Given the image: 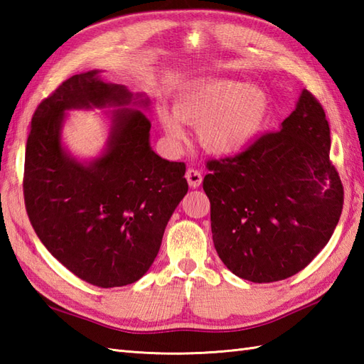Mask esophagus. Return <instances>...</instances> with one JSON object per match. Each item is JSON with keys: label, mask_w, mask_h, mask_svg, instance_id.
Here are the masks:
<instances>
[{"label": "esophagus", "mask_w": 364, "mask_h": 364, "mask_svg": "<svg viewBox=\"0 0 364 364\" xmlns=\"http://www.w3.org/2000/svg\"><path fill=\"white\" fill-rule=\"evenodd\" d=\"M186 180H188V183H189V186H191L192 189H196V188L200 186V184H202L203 176H202V173L198 172L197 168H188Z\"/></svg>", "instance_id": "esophagus-1"}]
</instances>
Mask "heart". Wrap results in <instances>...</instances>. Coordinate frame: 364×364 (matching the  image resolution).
Masks as SVG:
<instances>
[{
  "mask_svg": "<svg viewBox=\"0 0 364 364\" xmlns=\"http://www.w3.org/2000/svg\"><path fill=\"white\" fill-rule=\"evenodd\" d=\"M161 123L173 144L186 133L180 119L198 127V141L215 156H231L245 150L270 117V97L259 86H247L233 80L198 82L178 97L175 114L162 109Z\"/></svg>",
  "mask_w": 364,
  "mask_h": 364,
  "instance_id": "1",
  "label": "heart"
}]
</instances>
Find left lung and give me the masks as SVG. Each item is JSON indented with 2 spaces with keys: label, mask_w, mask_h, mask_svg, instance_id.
<instances>
[{
  "label": "left lung",
  "mask_w": 364,
  "mask_h": 364,
  "mask_svg": "<svg viewBox=\"0 0 364 364\" xmlns=\"http://www.w3.org/2000/svg\"><path fill=\"white\" fill-rule=\"evenodd\" d=\"M206 167L214 247L235 275L253 283L284 280L330 241L344 191L330 161L326 112L308 90L280 131Z\"/></svg>",
  "instance_id": "left-lung-1"
}]
</instances>
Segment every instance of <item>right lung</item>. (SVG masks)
Segmentation results:
<instances>
[{
	"label": "right lung",
	"instance_id": "right-lung-1",
	"mask_svg": "<svg viewBox=\"0 0 364 364\" xmlns=\"http://www.w3.org/2000/svg\"><path fill=\"white\" fill-rule=\"evenodd\" d=\"M98 70L73 75L37 106L26 142L23 194L42 244L81 280L115 288L145 275L159 252L170 215L188 194L186 164L150 146L151 123L139 109L111 111L102 156L80 162L60 141L68 109L139 105Z\"/></svg>",
	"mask_w": 364,
	"mask_h": 364
}]
</instances>
